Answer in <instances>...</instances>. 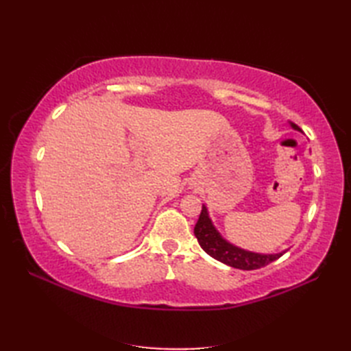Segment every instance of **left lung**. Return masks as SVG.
<instances>
[{
	"mask_svg": "<svg viewBox=\"0 0 351 351\" xmlns=\"http://www.w3.org/2000/svg\"><path fill=\"white\" fill-rule=\"evenodd\" d=\"M291 126L297 131H302L295 123H291ZM195 235L197 238L200 247H202L208 255L220 261L223 264L234 268H240V270H256V268L265 267L273 263V261L279 259L283 253H285L282 252L265 255V253L249 252L230 244L219 234V230L214 228L205 205H202V211H200L199 220L195 226Z\"/></svg>",
	"mask_w": 351,
	"mask_h": 351,
	"instance_id": "obj_1",
	"label": "left lung"
}]
</instances>
